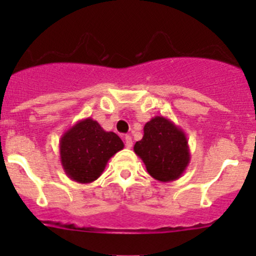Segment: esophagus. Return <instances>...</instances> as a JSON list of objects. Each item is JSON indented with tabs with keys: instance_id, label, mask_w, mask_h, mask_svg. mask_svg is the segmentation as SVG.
<instances>
[{
	"instance_id": "esophagus-1",
	"label": "esophagus",
	"mask_w": 256,
	"mask_h": 256,
	"mask_svg": "<svg viewBox=\"0 0 256 256\" xmlns=\"http://www.w3.org/2000/svg\"><path fill=\"white\" fill-rule=\"evenodd\" d=\"M124 138H125V146L128 147V148H131V147H132V138H131V136L126 135Z\"/></svg>"
}]
</instances>
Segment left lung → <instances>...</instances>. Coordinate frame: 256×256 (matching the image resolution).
<instances>
[{"mask_svg": "<svg viewBox=\"0 0 256 256\" xmlns=\"http://www.w3.org/2000/svg\"><path fill=\"white\" fill-rule=\"evenodd\" d=\"M134 151L150 176L160 182L178 180L190 161L184 131L164 116H154L146 122L144 138L135 144Z\"/></svg>", "mask_w": 256, "mask_h": 256, "instance_id": "1", "label": "left lung"}]
</instances>
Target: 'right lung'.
I'll return each mask as SVG.
<instances>
[{"instance_id":"1","label":"right lung","mask_w":256,"mask_h":256,"mask_svg":"<svg viewBox=\"0 0 256 256\" xmlns=\"http://www.w3.org/2000/svg\"><path fill=\"white\" fill-rule=\"evenodd\" d=\"M122 148V140L112 131H105L92 118L74 124L59 141L64 172L78 183H92L98 180L108 161Z\"/></svg>"}]
</instances>
